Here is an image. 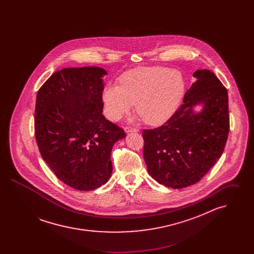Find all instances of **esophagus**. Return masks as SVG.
Listing matches in <instances>:
<instances>
[{
	"instance_id": "esophagus-1",
	"label": "esophagus",
	"mask_w": 254,
	"mask_h": 254,
	"mask_svg": "<svg viewBox=\"0 0 254 254\" xmlns=\"http://www.w3.org/2000/svg\"><path fill=\"white\" fill-rule=\"evenodd\" d=\"M125 131L126 132H138L139 129L136 127H125Z\"/></svg>"
}]
</instances>
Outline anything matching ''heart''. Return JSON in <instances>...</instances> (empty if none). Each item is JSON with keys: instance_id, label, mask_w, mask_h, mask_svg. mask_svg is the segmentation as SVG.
I'll list each match as a JSON object with an SVG mask.
<instances>
[{"instance_id": "1", "label": "heart", "mask_w": 254, "mask_h": 254, "mask_svg": "<svg viewBox=\"0 0 254 254\" xmlns=\"http://www.w3.org/2000/svg\"><path fill=\"white\" fill-rule=\"evenodd\" d=\"M184 92L185 82L180 73L162 66L139 67L125 73L120 85H107L103 101L111 120H119L136 102V111L143 121L158 126L174 114Z\"/></svg>"}]
</instances>
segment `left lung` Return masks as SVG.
I'll return each instance as SVG.
<instances>
[{
    "label": "left lung",
    "mask_w": 254,
    "mask_h": 254,
    "mask_svg": "<svg viewBox=\"0 0 254 254\" xmlns=\"http://www.w3.org/2000/svg\"><path fill=\"white\" fill-rule=\"evenodd\" d=\"M184 103L165 125L143 129L144 159L159 184L183 189L200 181L221 157L230 130L228 90L214 75L202 69ZM203 109L193 112V107Z\"/></svg>",
    "instance_id": "1"
}]
</instances>
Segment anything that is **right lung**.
<instances>
[{"instance_id":"1","label":"right lung","mask_w":254,"mask_h":254,"mask_svg":"<svg viewBox=\"0 0 254 254\" xmlns=\"http://www.w3.org/2000/svg\"><path fill=\"white\" fill-rule=\"evenodd\" d=\"M97 66L53 73L37 93L35 138L40 153L58 179L78 190L109 181L113 145L124 129L103 115V77Z\"/></svg>"}]
</instances>
